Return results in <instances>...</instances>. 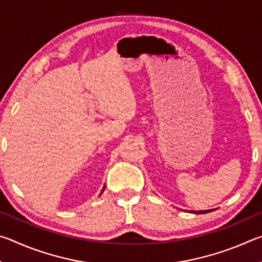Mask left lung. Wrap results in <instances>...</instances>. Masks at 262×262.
<instances>
[{
	"label": "left lung",
	"instance_id": "1",
	"mask_svg": "<svg viewBox=\"0 0 262 262\" xmlns=\"http://www.w3.org/2000/svg\"><path fill=\"white\" fill-rule=\"evenodd\" d=\"M210 211H212V209H210V210H198V211H193L194 214H206V212H210Z\"/></svg>",
	"mask_w": 262,
	"mask_h": 262
}]
</instances>
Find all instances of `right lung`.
<instances>
[{
  "label": "right lung",
  "mask_w": 262,
  "mask_h": 262,
  "mask_svg": "<svg viewBox=\"0 0 262 262\" xmlns=\"http://www.w3.org/2000/svg\"><path fill=\"white\" fill-rule=\"evenodd\" d=\"M104 189H105V186H104V188H103V190H101V193H103V192H104ZM101 193H100V195H101Z\"/></svg>",
  "instance_id": "obj_1"
}]
</instances>
